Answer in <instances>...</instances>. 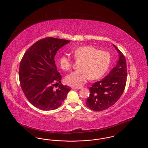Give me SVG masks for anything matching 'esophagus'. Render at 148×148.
Masks as SVG:
<instances>
[{
    "mask_svg": "<svg viewBox=\"0 0 148 148\" xmlns=\"http://www.w3.org/2000/svg\"><path fill=\"white\" fill-rule=\"evenodd\" d=\"M72 89H82L83 87L82 86H71Z\"/></svg>",
    "mask_w": 148,
    "mask_h": 148,
    "instance_id": "34e87169",
    "label": "esophagus"
}]
</instances>
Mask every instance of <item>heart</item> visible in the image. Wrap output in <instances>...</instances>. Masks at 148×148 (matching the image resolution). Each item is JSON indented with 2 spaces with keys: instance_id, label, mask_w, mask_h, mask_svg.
Wrapping results in <instances>:
<instances>
[{
  "instance_id": "heart-1",
  "label": "heart",
  "mask_w": 148,
  "mask_h": 148,
  "mask_svg": "<svg viewBox=\"0 0 148 148\" xmlns=\"http://www.w3.org/2000/svg\"><path fill=\"white\" fill-rule=\"evenodd\" d=\"M76 60H81L77 71L71 73L66 77V82L72 86H80L91 78L95 80L103 77L108 71L111 62V56L106 51H100L94 47L84 45L72 50ZM61 68L70 70L72 60L68 55H63L59 59Z\"/></svg>"
}]
</instances>
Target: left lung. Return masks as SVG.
I'll return each instance as SVG.
<instances>
[{"label":"left lung","mask_w":148,"mask_h":148,"mask_svg":"<svg viewBox=\"0 0 148 148\" xmlns=\"http://www.w3.org/2000/svg\"><path fill=\"white\" fill-rule=\"evenodd\" d=\"M113 45L119 56L117 63L108 75L89 88L90 94L86 105L94 111L104 110L114 105L119 99L125 87L126 60L119 49L114 44Z\"/></svg>","instance_id":"8db88e82"}]
</instances>
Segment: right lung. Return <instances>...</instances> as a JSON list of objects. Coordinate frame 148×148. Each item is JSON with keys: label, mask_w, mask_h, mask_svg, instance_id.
<instances>
[{"label": "right lung", "mask_w": 148, "mask_h": 148, "mask_svg": "<svg viewBox=\"0 0 148 148\" xmlns=\"http://www.w3.org/2000/svg\"><path fill=\"white\" fill-rule=\"evenodd\" d=\"M70 42L45 38L33 44L21 59L19 71L21 89L29 101L40 110L58 108L71 90V87L61 84L62 76L54 60L57 51ZM55 86H58L56 90Z\"/></svg>", "instance_id": "1"}]
</instances>
